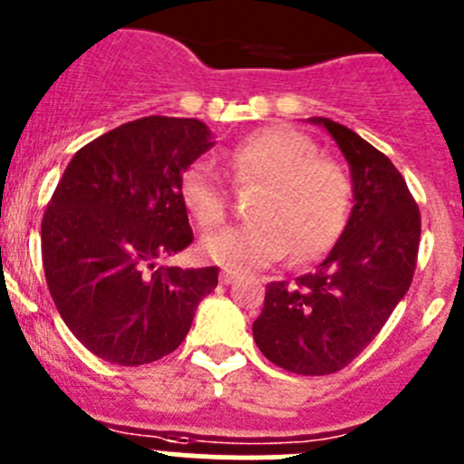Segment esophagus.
I'll list each match as a JSON object with an SVG mask.
<instances>
[{
  "instance_id": "1",
  "label": "esophagus",
  "mask_w": 464,
  "mask_h": 464,
  "mask_svg": "<svg viewBox=\"0 0 464 464\" xmlns=\"http://www.w3.org/2000/svg\"><path fill=\"white\" fill-rule=\"evenodd\" d=\"M239 278H241V276L237 274V271H227V269H225L223 274H220V283H225V285H232V283H235V280H239Z\"/></svg>"
}]
</instances>
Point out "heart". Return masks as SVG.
Wrapping results in <instances>:
<instances>
[{
  "instance_id": "obj_1",
  "label": "heart",
  "mask_w": 464,
  "mask_h": 464,
  "mask_svg": "<svg viewBox=\"0 0 464 464\" xmlns=\"http://www.w3.org/2000/svg\"><path fill=\"white\" fill-rule=\"evenodd\" d=\"M239 186H265L253 204L255 223L204 237L199 253L227 271L276 265L287 253L308 262L335 244L352 204L347 174L320 156L308 135L287 126L255 130L225 154ZM179 199L202 229L218 227L229 209L227 188L209 160H193L179 177Z\"/></svg>"
}]
</instances>
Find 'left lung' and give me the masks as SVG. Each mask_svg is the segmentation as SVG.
Masks as SVG:
<instances>
[{"mask_svg":"<svg viewBox=\"0 0 464 464\" xmlns=\"http://www.w3.org/2000/svg\"><path fill=\"white\" fill-rule=\"evenodd\" d=\"M350 163L352 207L340 239L313 274L266 285L253 338L271 363L296 375H331L371 345L410 290L420 214L402 174L382 151L326 117Z\"/></svg>","mask_w":464,"mask_h":464,"instance_id":"8db88e82","label":"left lung"}]
</instances>
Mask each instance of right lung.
I'll return each instance as SVG.
<instances>
[{"instance_id": "add662e5", "label": "right lung", "mask_w": 464, "mask_h": 464, "mask_svg": "<svg viewBox=\"0 0 464 464\" xmlns=\"http://www.w3.org/2000/svg\"><path fill=\"white\" fill-rule=\"evenodd\" d=\"M211 147L199 119L142 117L84 144L63 169L41 223L45 280L62 320L99 359H163L218 285L216 266H156L193 241L179 177Z\"/></svg>"}]
</instances>
